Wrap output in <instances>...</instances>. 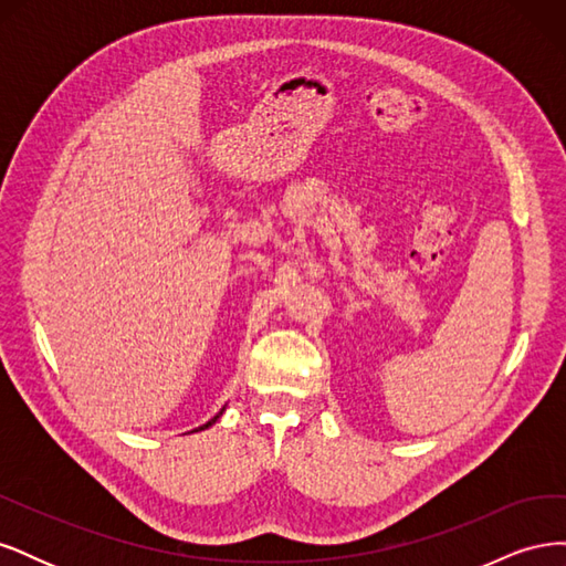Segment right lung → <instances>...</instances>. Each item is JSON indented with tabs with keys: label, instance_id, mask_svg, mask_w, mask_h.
<instances>
[{
	"label": "right lung",
	"instance_id": "1",
	"mask_svg": "<svg viewBox=\"0 0 566 566\" xmlns=\"http://www.w3.org/2000/svg\"><path fill=\"white\" fill-rule=\"evenodd\" d=\"M217 418H219V416H214V418H212V420H210V422H205V424H202V427H198V430H208V427H210V424H212V422H217Z\"/></svg>",
	"mask_w": 566,
	"mask_h": 566
}]
</instances>
